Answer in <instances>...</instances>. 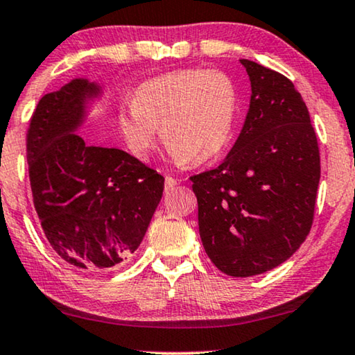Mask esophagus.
<instances>
[{
    "label": "esophagus",
    "mask_w": 355,
    "mask_h": 355,
    "mask_svg": "<svg viewBox=\"0 0 355 355\" xmlns=\"http://www.w3.org/2000/svg\"><path fill=\"white\" fill-rule=\"evenodd\" d=\"M178 184V180L173 178V177H166V191H172L173 188H175Z\"/></svg>",
    "instance_id": "esophagus-1"
}]
</instances>
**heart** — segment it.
<instances>
[{
	"instance_id": "1",
	"label": "heart",
	"mask_w": 355,
	"mask_h": 355,
	"mask_svg": "<svg viewBox=\"0 0 355 355\" xmlns=\"http://www.w3.org/2000/svg\"><path fill=\"white\" fill-rule=\"evenodd\" d=\"M237 87L220 70H180L141 83L118 113L119 134L135 159L148 161L161 140L177 162H210L230 145Z\"/></svg>"
}]
</instances>
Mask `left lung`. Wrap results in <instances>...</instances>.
<instances>
[{
  "label": "left lung",
  "mask_w": 355,
  "mask_h": 355,
  "mask_svg": "<svg viewBox=\"0 0 355 355\" xmlns=\"http://www.w3.org/2000/svg\"><path fill=\"white\" fill-rule=\"evenodd\" d=\"M239 62L252 87L244 125L225 161L191 182L205 253L221 272L250 277L288 260L309 234L320 156L293 83Z\"/></svg>",
  "instance_id": "left-lung-1"
}]
</instances>
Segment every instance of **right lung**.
<instances>
[{
    "label": "right lung",
    "mask_w": 355,
    "mask_h": 355,
    "mask_svg": "<svg viewBox=\"0 0 355 355\" xmlns=\"http://www.w3.org/2000/svg\"><path fill=\"white\" fill-rule=\"evenodd\" d=\"M102 86L75 78L46 94L31 116L26 159L36 214L51 247L84 271L125 261L161 202L164 177L118 148L79 134Z\"/></svg>",
    "instance_id": "obj_1"
}]
</instances>
